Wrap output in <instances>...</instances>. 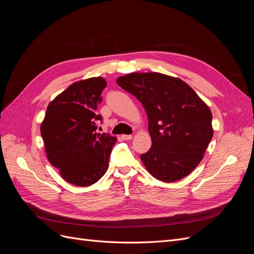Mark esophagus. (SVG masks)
<instances>
[{
	"label": "esophagus",
	"instance_id": "1",
	"mask_svg": "<svg viewBox=\"0 0 254 254\" xmlns=\"http://www.w3.org/2000/svg\"><path fill=\"white\" fill-rule=\"evenodd\" d=\"M122 139L123 140H131L132 139V135L131 134H123L122 135Z\"/></svg>",
	"mask_w": 254,
	"mask_h": 254
}]
</instances>
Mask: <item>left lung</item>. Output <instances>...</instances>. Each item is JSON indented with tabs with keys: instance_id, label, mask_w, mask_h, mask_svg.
I'll list each match as a JSON object with an SVG mask.
<instances>
[{
	"instance_id": "1",
	"label": "left lung",
	"mask_w": 254,
	"mask_h": 254,
	"mask_svg": "<svg viewBox=\"0 0 254 254\" xmlns=\"http://www.w3.org/2000/svg\"><path fill=\"white\" fill-rule=\"evenodd\" d=\"M117 82L139 99L147 113L152 143L141 155L147 172L168 183L190 175L213 137L209 106L187 82L165 74L130 73Z\"/></svg>"
}]
</instances>
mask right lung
<instances>
[{"label":"right lung","mask_w":254,"mask_h":254,"mask_svg":"<svg viewBox=\"0 0 254 254\" xmlns=\"http://www.w3.org/2000/svg\"><path fill=\"white\" fill-rule=\"evenodd\" d=\"M107 86L103 77L72 83L49 104L40 130L50 163L77 187H89L108 170L117 137L97 133L102 115L96 113Z\"/></svg>","instance_id":"1"}]
</instances>
